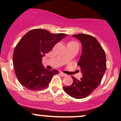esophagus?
<instances>
[{"mask_svg":"<svg viewBox=\"0 0 121 121\" xmlns=\"http://www.w3.org/2000/svg\"><path fill=\"white\" fill-rule=\"evenodd\" d=\"M60 74L61 75V76H63V77H66V76H67V74H64V73H62V72H60Z\"/></svg>","mask_w":121,"mask_h":121,"instance_id":"1","label":"esophagus"}]
</instances>
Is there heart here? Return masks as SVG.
I'll list each match as a JSON object with an SVG mask.
<instances>
[{
    "label": "heart",
    "mask_w": 121,
    "mask_h": 121,
    "mask_svg": "<svg viewBox=\"0 0 121 121\" xmlns=\"http://www.w3.org/2000/svg\"><path fill=\"white\" fill-rule=\"evenodd\" d=\"M76 43V42H75V41H71V42H69V43Z\"/></svg>",
    "instance_id": "obj_1"
}]
</instances>
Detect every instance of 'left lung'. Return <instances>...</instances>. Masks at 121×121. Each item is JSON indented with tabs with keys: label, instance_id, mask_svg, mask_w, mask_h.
<instances>
[{
	"label": "left lung",
	"instance_id": "obj_1",
	"mask_svg": "<svg viewBox=\"0 0 121 121\" xmlns=\"http://www.w3.org/2000/svg\"><path fill=\"white\" fill-rule=\"evenodd\" d=\"M73 36L82 44V54L78 65L82 77L78 80L72 76L73 84L63 86V90L71 97L81 99L91 94L101 83L107 68V60L104 50L95 37L82 33Z\"/></svg>",
	"mask_w": 121,
	"mask_h": 121
}]
</instances>
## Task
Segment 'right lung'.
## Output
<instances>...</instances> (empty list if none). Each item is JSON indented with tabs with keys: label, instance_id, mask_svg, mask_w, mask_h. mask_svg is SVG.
<instances>
[{
	"label": "right lung",
	"instance_id": "1",
	"mask_svg": "<svg viewBox=\"0 0 121 121\" xmlns=\"http://www.w3.org/2000/svg\"><path fill=\"white\" fill-rule=\"evenodd\" d=\"M67 36L64 33H51L42 29L28 31L17 44L13 55L16 75L22 85L31 91H40L48 86L56 69L45 68L42 57Z\"/></svg>",
	"mask_w": 121,
	"mask_h": 121
}]
</instances>
